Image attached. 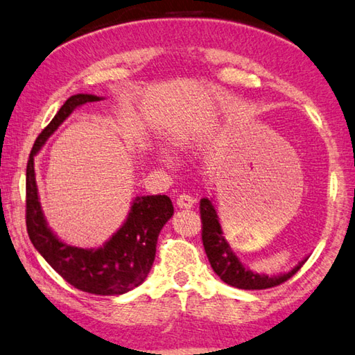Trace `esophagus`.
<instances>
[{
    "mask_svg": "<svg viewBox=\"0 0 355 355\" xmlns=\"http://www.w3.org/2000/svg\"><path fill=\"white\" fill-rule=\"evenodd\" d=\"M194 203H196V198L189 194H184V192L183 194H180L177 198V205L180 206V208H192Z\"/></svg>",
    "mask_w": 355,
    "mask_h": 355,
    "instance_id": "34e87169",
    "label": "esophagus"
}]
</instances>
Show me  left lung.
Returning a JSON list of instances; mask_svg holds the SVG:
<instances>
[{
	"label": "left lung",
	"mask_w": 355,
	"mask_h": 355,
	"mask_svg": "<svg viewBox=\"0 0 355 355\" xmlns=\"http://www.w3.org/2000/svg\"><path fill=\"white\" fill-rule=\"evenodd\" d=\"M200 218H202L203 247L211 267L216 272V275L220 276V279L230 286L243 290H263L276 287L292 278L302 267V263L306 262V259L301 261L288 273L273 276V278H268L266 275L253 273L251 270L245 268L236 257V254L231 251L228 242L223 237L217 212L208 198L200 200Z\"/></svg>",
	"instance_id": "1"
}]
</instances>
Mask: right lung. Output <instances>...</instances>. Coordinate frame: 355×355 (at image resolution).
Listing matches in <instances>:
<instances>
[{
	"label": "right lung",
	"mask_w": 355,
	"mask_h": 355,
	"mask_svg": "<svg viewBox=\"0 0 355 355\" xmlns=\"http://www.w3.org/2000/svg\"><path fill=\"white\" fill-rule=\"evenodd\" d=\"M101 101L93 94H74L38 135L26 166V228L44 261L68 284L93 295H122L143 284L155 261L161 228L173 214L167 196L137 197L124 225L104 247L83 250L63 243L44 220L37 194L34 157L74 108Z\"/></svg>",
	"instance_id": "obj_1"
}]
</instances>
